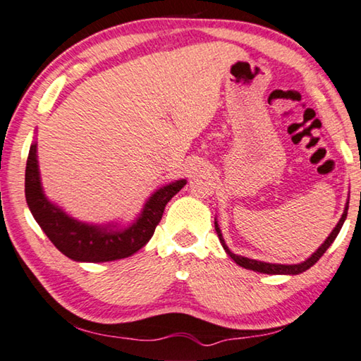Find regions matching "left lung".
Masks as SVG:
<instances>
[{
	"instance_id": "obj_1",
	"label": "left lung",
	"mask_w": 361,
	"mask_h": 361,
	"mask_svg": "<svg viewBox=\"0 0 361 361\" xmlns=\"http://www.w3.org/2000/svg\"><path fill=\"white\" fill-rule=\"evenodd\" d=\"M347 209H349V201L345 203V207H344V212L343 216H341L339 222L336 224V226H334L333 231L328 235V238L324 241V244L320 245V247L314 252V254L306 258L305 262L301 263H296V264H281V263H267V262H258V260H252V258H247V257H243V255H236L233 254V252L228 249V245L225 244V239L222 236V231H220V226L217 224V219L216 222H214V225H216V231H217V236L220 239V244H222V247L225 249L226 254H228L233 260H235L236 264H239L241 268H245V269H252V271H257V273H263V274H288V276H295V274H301L305 273L306 269H309L312 267V264H315L319 262V258L325 254L326 249L330 247V245L333 244L334 239H336V236L339 235L341 228H343V225L347 219Z\"/></svg>"
}]
</instances>
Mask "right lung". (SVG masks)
<instances>
[{"label": "right lung", "instance_id": "right-lung-1", "mask_svg": "<svg viewBox=\"0 0 361 361\" xmlns=\"http://www.w3.org/2000/svg\"><path fill=\"white\" fill-rule=\"evenodd\" d=\"M185 184L187 179H179L158 188L130 224H88L71 217L46 197L36 141L30 145L25 169V198L37 225L63 255L80 263L114 262L136 254L154 235L164 206Z\"/></svg>", "mask_w": 361, "mask_h": 361}]
</instances>
